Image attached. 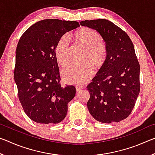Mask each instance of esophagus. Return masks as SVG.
Masks as SVG:
<instances>
[{"instance_id":"1","label":"esophagus","mask_w":155,"mask_h":155,"mask_svg":"<svg viewBox=\"0 0 155 155\" xmlns=\"http://www.w3.org/2000/svg\"><path fill=\"white\" fill-rule=\"evenodd\" d=\"M83 87H76V91H77V92H78V91H80L81 90H82Z\"/></svg>"}]
</instances>
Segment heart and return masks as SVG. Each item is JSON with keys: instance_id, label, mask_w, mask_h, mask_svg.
I'll return each instance as SVG.
<instances>
[{"instance_id": "obj_1", "label": "heart", "mask_w": 155, "mask_h": 155, "mask_svg": "<svg viewBox=\"0 0 155 155\" xmlns=\"http://www.w3.org/2000/svg\"><path fill=\"white\" fill-rule=\"evenodd\" d=\"M76 46L84 50L81 58L82 64L71 65L62 72V78L67 84L81 85L92 75V68L100 70L105 65L108 57L107 48L98 32L90 28H81L72 35ZM54 54L60 67L69 65L70 47L65 37L57 41L54 48Z\"/></svg>"}]
</instances>
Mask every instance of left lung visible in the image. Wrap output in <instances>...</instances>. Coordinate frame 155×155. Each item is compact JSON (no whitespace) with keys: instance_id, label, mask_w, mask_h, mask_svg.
Here are the masks:
<instances>
[{"instance_id":"1","label":"left lung","mask_w":155,"mask_h":155,"mask_svg":"<svg viewBox=\"0 0 155 155\" xmlns=\"http://www.w3.org/2000/svg\"><path fill=\"white\" fill-rule=\"evenodd\" d=\"M80 25L96 30L105 42L108 57L87 86L89 112L94 119L110 124L126 119L140 91V66L128 35L108 20H85Z\"/></svg>"}]
</instances>
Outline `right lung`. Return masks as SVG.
<instances>
[{
    "instance_id": "obj_1",
    "label": "right lung",
    "mask_w": 155,
    "mask_h": 155,
    "mask_svg": "<svg viewBox=\"0 0 155 155\" xmlns=\"http://www.w3.org/2000/svg\"><path fill=\"white\" fill-rule=\"evenodd\" d=\"M78 27L76 21L43 20L28 28L18 41L14 80L22 108L34 122L57 124L66 116L76 88L61 85L54 48L65 33Z\"/></svg>"
}]
</instances>
